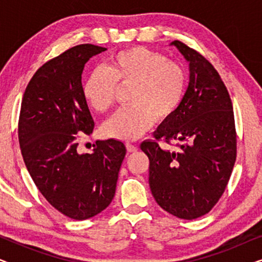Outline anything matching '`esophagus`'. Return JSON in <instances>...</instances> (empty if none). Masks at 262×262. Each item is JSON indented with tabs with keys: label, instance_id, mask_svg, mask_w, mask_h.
<instances>
[{
	"label": "esophagus",
	"instance_id": "obj_1",
	"mask_svg": "<svg viewBox=\"0 0 262 262\" xmlns=\"http://www.w3.org/2000/svg\"><path fill=\"white\" fill-rule=\"evenodd\" d=\"M126 149L128 152H136L138 150V146L131 144V143H126Z\"/></svg>",
	"mask_w": 262,
	"mask_h": 262
}]
</instances>
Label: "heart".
I'll return each mask as SVG.
<instances>
[{
    "mask_svg": "<svg viewBox=\"0 0 262 262\" xmlns=\"http://www.w3.org/2000/svg\"><path fill=\"white\" fill-rule=\"evenodd\" d=\"M118 85L131 87V106L107 121L103 134L135 141L151 127L154 119H168L177 112L186 93L187 73L162 53L134 46L114 53L105 69L93 71L83 84V96L96 112L105 113L116 102Z\"/></svg>",
    "mask_w": 262,
    "mask_h": 262,
    "instance_id": "b5f03b06",
    "label": "heart"
}]
</instances>
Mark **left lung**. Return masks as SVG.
Returning <instances> with one entry per match:
<instances>
[{"instance_id": "obj_1", "label": "left lung", "mask_w": 262, "mask_h": 262, "mask_svg": "<svg viewBox=\"0 0 262 262\" xmlns=\"http://www.w3.org/2000/svg\"><path fill=\"white\" fill-rule=\"evenodd\" d=\"M189 63V83L173 116L141 144L149 157V185L156 203L182 220L202 217L216 205L230 179L237 152L229 92L212 64L198 51L174 40ZM175 141L177 152L158 142Z\"/></svg>"}]
</instances>
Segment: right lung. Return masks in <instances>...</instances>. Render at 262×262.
<instances>
[{"label":"right lung","mask_w":262,"mask_h":262,"mask_svg":"<svg viewBox=\"0 0 262 262\" xmlns=\"http://www.w3.org/2000/svg\"><path fill=\"white\" fill-rule=\"evenodd\" d=\"M105 50L82 44L48 60L28 82L21 102L17 134L28 173L44 198L71 220H88L110 205L126 154L116 139L98 141L91 154L77 151L81 132L91 135L94 128L82 71Z\"/></svg>","instance_id":"add662e5"}]
</instances>
